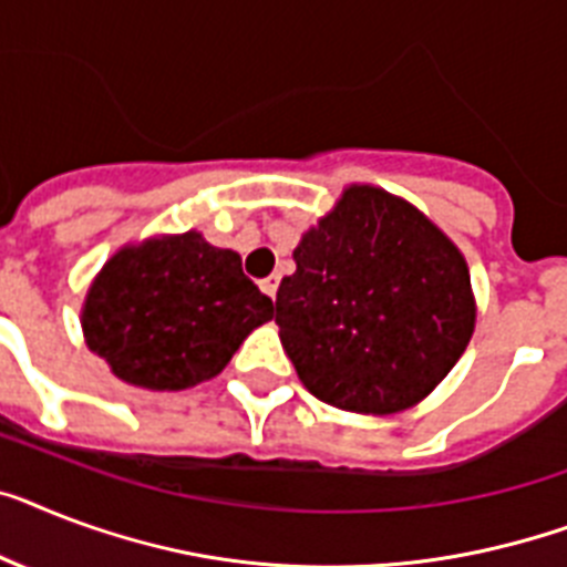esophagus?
Wrapping results in <instances>:
<instances>
[{"mask_svg": "<svg viewBox=\"0 0 567 567\" xmlns=\"http://www.w3.org/2000/svg\"><path fill=\"white\" fill-rule=\"evenodd\" d=\"M259 288H261V291H265V293H268L270 299H274V297H276V288H279V276H268V279H261Z\"/></svg>", "mask_w": 567, "mask_h": 567, "instance_id": "esophagus-1", "label": "esophagus"}]
</instances>
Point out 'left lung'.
Listing matches in <instances>:
<instances>
[{
  "mask_svg": "<svg viewBox=\"0 0 567 567\" xmlns=\"http://www.w3.org/2000/svg\"><path fill=\"white\" fill-rule=\"evenodd\" d=\"M276 326L299 381L340 411L422 402L466 352V259L422 212L372 186L343 192L293 250Z\"/></svg>",
  "mask_w": 567,
  "mask_h": 567,
  "instance_id": "1",
  "label": "left lung"
}]
</instances>
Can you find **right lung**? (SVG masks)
Returning a JSON list of instances; mask_svg holds the SVG:
<instances>
[{"instance_id": "obj_1", "label": "right lung", "mask_w": 567, "mask_h": 567, "mask_svg": "<svg viewBox=\"0 0 567 567\" xmlns=\"http://www.w3.org/2000/svg\"><path fill=\"white\" fill-rule=\"evenodd\" d=\"M270 317L274 302L244 276L241 256L186 233L118 250L92 282L81 323L86 347L122 381L186 390L218 375Z\"/></svg>"}]
</instances>
